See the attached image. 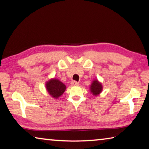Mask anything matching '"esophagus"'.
<instances>
[{
  "instance_id": "obj_1",
  "label": "esophagus",
  "mask_w": 149,
  "mask_h": 149,
  "mask_svg": "<svg viewBox=\"0 0 149 149\" xmlns=\"http://www.w3.org/2000/svg\"><path fill=\"white\" fill-rule=\"evenodd\" d=\"M71 84H72V85H74V86H76V85H79V83L76 81H72L71 82Z\"/></svg>"
}]
</instances>
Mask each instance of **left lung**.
Returning <instances> with one entry per match:
<instances>
[{
  "mask_svg": "<svg viewBox=\"0 0 149 149\" xmlns=\"http://www.w3.org/2000/svg\"><path fill=\"white\" fill-rule=\"evenodd\" d=\"M102 85L97 80H95L94 81H93L91 85V91L93 95L95 96L98 95L102 91Z\"/></svg>",
  "mask_w": 149,
  "mask_h": 149,
  "instance_id": "obj_1",
  "label": "left lung"
}]
</instances>
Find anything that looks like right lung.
I'll return each instance as SVG.
<instances>
[{"label":"right lung","mask_w":149,"mask_h":149,"mask_svg":"<svg viewBox=\"0 0 149 149\" xmlns=\"http://www.w3.org/2000/svg\"><path fill=\"white\" fill-rule=\"evenodd\" d=\"M46 87L49 94L55 99L61 96L65 90V85L56 79L48 81L46 84Z\"/></svg>","instance_id":"1"}]
</instances>
